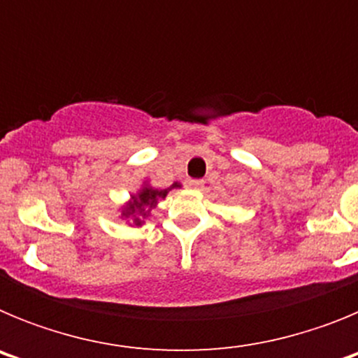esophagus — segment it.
Instances as JSON below:
<instances>
[{
  "mask_svg": "<svg viewBox=\"0 0 358 358\" xmlns=\"http://www.w3.org/2000/svg\"><path fill=\"white\" fill-rule=\"evenodd\" d=\"M188 186H189V188L199 189V188H202V186H204V181H202V179H189Z\"/></svg>",
  "mask_w": 358,
  "mask_h": 358,
  "instance_id": "obj_1",
  "label": "esophagus"
}]
</instances>
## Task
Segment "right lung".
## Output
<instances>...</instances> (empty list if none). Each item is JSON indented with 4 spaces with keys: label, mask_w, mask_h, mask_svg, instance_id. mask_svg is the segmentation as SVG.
Here are the masks:
<instances>
[{
    "label": "right lung",
    "mask_w": 358,
    "mask_h": 358,
    "mask_svg": "<svg viewBox=\"0 0 358 358\" xmlns=\"http://www.w3.org/2000/svg\"><path fill=\"white\" fill-rule=\"evenodd\" d=\"M172 188H181V185L173 182L170 188L159 189L145 182L143 188L136 195H131V201L122 208V218H132V226H141L152 208H156L157 202L166 197Z\"/></svg>",
    "instance_id": "right-lung-1"
}]
</instances>
